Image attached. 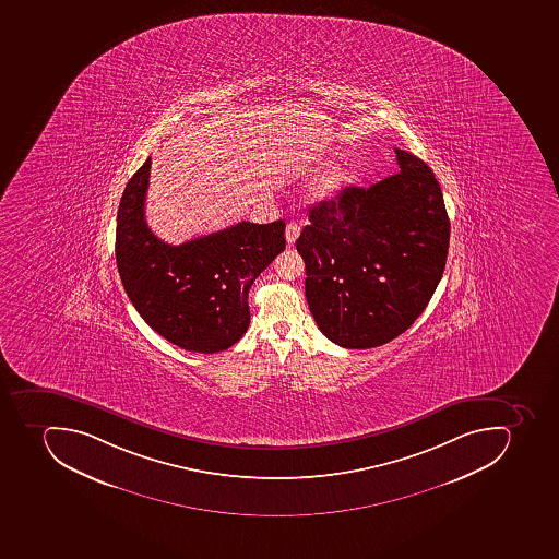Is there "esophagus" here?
<instances>
[{"mask_svg": "<svg viewBox=\"0 0 559 559\" xmlns=\"http://www.w3.org/2000/svg\"><path fill=\"white\" fill-rule=\"evenodd\" d=\"M299 233H301V226L296 223H289L286 226V240L289 246H293L298 240Z\"/></svg>", "mask_w": 559, "mask_h": 559, "instance_id": "esophagus-1", "label": "esophagus"}]
</instances>
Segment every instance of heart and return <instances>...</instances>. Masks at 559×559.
<instances>
[{"label": "heart", "mask_w": 559, "mask_h": 559, "mask_svg": "<svg viewBox=\"0 0 559 559\" xmlns=\"http://www.w3.org/2000/svg\"><path fill=\"white\" fill-rule=\"evenodd\" d=\"M345 182V168L340 163L328 166L312 180L309 188V200L322 201L333 197Z\"/></svg>", "instance_id": "heart-1"}]
</instances>
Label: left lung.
<instances>
[{
  "label": "left lung",
  "instance_id": "8db88e82",
  "mask_svg": "<svg viewBox=\"0 0 559 559\" xmlns=\"http://www.w3.org/2000/svg\"><path fill=\"white\" fill-rule=\"evenodd\" d=\"M400 171L310 209L296 240L319 330L345 348L388 344L419 318L445 269L451 223L435 174L396 148Z\"/></svg>",
  "mask_w": 559,
  "mask_h": 559
}]
</instances>
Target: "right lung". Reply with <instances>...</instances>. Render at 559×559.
Masks as SVG:
<instances>
[{
	"instance_id": "right-lung-1",
	"label": "right lung",
	"mask_w": 559,
	"mask_h": 559,
	"mask_svg": "<svg viewBox=\"0 0 559 559\" xmlns=\"http://www.w3.org/2000/svg\"><path fill=\"white\" fill-rule=\"evenodd\" d=\"M151 157L126 183L117 211L116 260L126 295L152 330L191 353L226 350L246 335L249 289L282 250L286 223L241 221L170 246L145 221Z\"/></svg>"
}]
</instances>
